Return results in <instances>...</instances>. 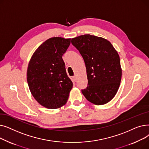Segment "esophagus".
<instances>
[{
    "label": "esophagus",
    "instance_id": "34e87169",
    "mask_svg": "<svg viewBox=\"0 0 149 149\" xmlns=\"http://www.w3.org/2000/svg\"><path fill=\"white\" fill-rule=\"evenodd\" d=\"M72 78H73V80H74V81H76V80H77V78H76V77H75V76H73V77H72Z\"/></svg>",
    "mask_w": 149,
    "mask_h": 149
}]
</instances>
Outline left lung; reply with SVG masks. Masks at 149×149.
Returning a JSON list of instances; mask_svg holds the SVG:
<instances>
[{"instance_id": "left-lung-1", "label": "left lung", "mask_w": 149, "mask_h": 149, "mask_svg": "<svg viewBox=\"0 0 149 149\" xmlns=\"http://www.w3.org/2000/svg\"><path fill=\"white\" fill-rule=\"evenodd\" d=\"M84 61L88 86L81 92L91 103L102 105L110 101L120 87L122 70L119 55L110 42L90 34L72 38Z\"/></svg>"}]
</instances>
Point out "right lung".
Segmentation results:
<instances>
[{
    "instance_id": "1",
    "label": "right lung",
    "mask_w": 149,
    "mask_h": 149,
    "mask_svg": "<svg viewBox=\"0 0 149 149\" xmlns=\"http://www.w3.org/2000/svg\"><path fill=\"white\" fill-rule=\"evenodd\" d=\"M70 44V38H50L37 49L28 64L27 81L31 94L48 109L65 105L72 88L62 58Z\"/></svg>"
}]
</instances>
